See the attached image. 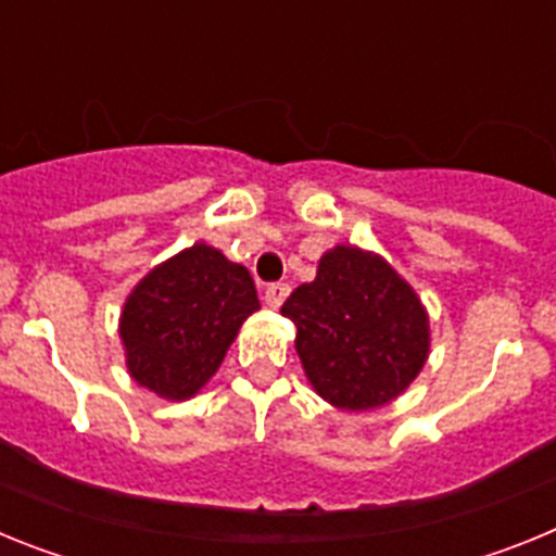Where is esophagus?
<instances>
[{
    "label": "esophagus",
    "mask_w": 556,
    "mask_h": 556,
    "mask_svg": "<svg viewBox=\"0 0 556 556\" xmlns=\"http://www.w3.org/2000/svg\"><path fill=\"white\" fill-rule=\"evenodd\" d=\"M289 298V283H269L267 289H264V303H267L269 308H281V303Z\"/></svg>",
    "instance_id": "1"
}]
</instances>
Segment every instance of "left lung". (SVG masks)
<instances>
[{"instance_id":"1","label":"left lung","mask_w":556,"mask_h":556,"mask_svg":"<svg viewBox=\"0 0 556 556\" xmlns=\"http://www.w3.org/2000/svg\"><path fill=\"white\" fill-rule=\"evenodd\" d=\"M314 392L331 406L367 412L395 401L431 351L429 312L387 258L356 244L323 253L317 278L281 306Z\"/></svg>"}]
</instances>
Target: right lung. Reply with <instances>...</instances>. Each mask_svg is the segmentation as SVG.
<instances>
[{"instance_id": "1", "label": "right lung", "mask_w": 556, "mask_h": 556, "mask_svg": "<svg viewBox=\"0 0 556 556\" xmlns=\"http://www.w3.org/2000/svg\"><path fill=\"white\" fill-rule=\"evenodd\" d=\"M258 308L248 267L211 244H191L152 267L127 294L119 317L127 372L166 401L194 397Z\"/></svg>"}]
</instances>
